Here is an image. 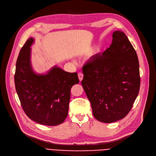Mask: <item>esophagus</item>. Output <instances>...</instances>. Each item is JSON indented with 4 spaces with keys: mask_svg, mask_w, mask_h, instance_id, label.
<instances>
[{
    "mask_svg": "<svg viewBox=\"0 0 156 156\" xmlns=\"http://www.w3.org/2000/svg\"><path fill=\"white\" fill-rule=\"evenodd\" d=\"M78 77H79V81H81L82 80H83V73L79 72V73H78Z\"/></svg>",
    "mask_w": 156,
    "mask_h": 156,
    "instance_id": "34e87169",
    "label": "esophagus"
}]
</instances>
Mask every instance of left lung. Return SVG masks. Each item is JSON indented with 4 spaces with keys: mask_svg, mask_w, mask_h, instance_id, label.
Masks as SVG:
<instances>
[{
    "mask_svg": "<svg viewBox=\"0 0 156 156\" xmlns=\"http://www.w3.org/2000/svg\"><path fill=\"white\" fill-rule=\"evenodd\" d=\"M83 72L81 84L94 117L104 123L124 119L133 107L140 84L137 55L124 33L113 32L109 48L90 57Z\"/></svg>",
    "mask_w": 156,
    "mask_h": 156,
    "instance_id": "1",
    "label": "left lung"
}]
</instances>
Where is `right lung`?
Returning <instances> with one entry per match:
<instances>
[{"mask_svg":"<svg viewBox=\"0 0 156 156\" xmlns=\"http://www.w3.org/2000/svg\"><path fill=\"white\" fill-rule=\"evenodd\" d=\"M28 39L21 48L14 76L16 89L23 111L37 123L57 126L66 119L70 90L79 80L76 72L68 73L55 66L46 74H36L30 64V48Z\"/></svg>","mask_w":156,"mask_h":156,"instance_id":"add662e5","label":"right lung"}]
</instances>
